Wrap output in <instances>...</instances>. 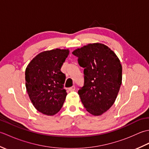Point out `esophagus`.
<instances>
[{"mask_svg": "<svg viewBox=\"0 0 149 149\" xmlns=\"http://www.w3.org/2000/svg\"><path fill=\"white\" fill-rule=\"evenodd\" d=\"M75 90V87L74 86H72V87L68 88V90H69L70 91H74Z\"/></svg>", "mask_w": 149, "mask_h": 149, "instance_id": "34e87169", "label": "esophagus"}]
</instances>
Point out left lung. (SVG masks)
I'll use <instances>...</instances> for the list:
<instances>
[{
	"instance_id": "1",
	"label": "left lung",
	"mask_w": 149,
	"mask_h": 149,
	"mask_svg": "<svg viewBox=\"0 0 149 149\" xmlns=\"http://www.w3.org/2000/svg\"><path fill=\"white\" fill-rule=\"evenodd\" d=\"M72 54L84 68V84L78 91L81 102L92 115H102L113 106L121 86L120 59L111 49L100 43H89Z\"/></svg>"
}]
</instances>
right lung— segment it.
<instances>
[{"label":"right lung","mask_w":149,"mask_h":149,"mask_svg":"<svg viewBox=\"0 0 149 149\" xmlns=\"http://www.w3.org/2000/svg\"><path fill=\"white\" fill-rule=\"evenodd\" d=\"M68 49H55L40 52L26 69V87L34 107L44 115L59 111L67 93L63 89L65 75L61 68L69 54Z\"/></svg>","instance_id":"add662e5"}]
</instances>
